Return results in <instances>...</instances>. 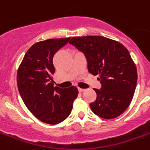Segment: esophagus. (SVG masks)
Here are the masks:
<instances>
[{
    "instance_id": "1",
    "label": "esophagus",
    "mask_w": 150,
    "mask_h": 150,
    "mask_svg": "<svg viewBox=\"0 0 150 150\" xmlns=\"http://www.w3.org/2000/svg\"><path fill=\"white\" fill-rule=\"evenodd\" d=\"M78 91H79L80 92H83V91H85V89H81V88H78Z\"/></svg>"
}]
</instances>
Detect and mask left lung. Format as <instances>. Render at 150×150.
I'll return each instance as SVG.
<instances>
[{"label": "left lung", "instance_id": "obj_1", "mask_svg": "<svg viewBox=\"0 0 150 150\" xmlns=\"http://www.w3.org/2000/svg\"><path fill=\"white\" fill-rule=\"evenodd\" d=\"M69 43L84 53L88 70L98 75L101 89H94L92 112L105 119L122 114L129 106L138 79L137 68L127 49L119 42L103 36L73 37Z\"/></svg>", "mask_w": 150, "mask_h": 150}]
</instances>
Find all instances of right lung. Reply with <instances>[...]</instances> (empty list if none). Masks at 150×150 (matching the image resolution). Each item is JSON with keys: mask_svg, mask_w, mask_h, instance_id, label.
Segmentation results:
<instances>
[{"mask_svg": "<svg viewBox=\"0 0 150 150\" xmlns=\"http://www.w3.org/2000/svg\"><path fill=\"white\" fill-rule=\"evenodd\" d=\"M70 40L52 38L33 44L25 54L17 73V84L28 110L40 121L58 124L67 118L78 95L77 87L53 86V57Z\"/></svg>", "mask_w": 150, "mask_h": 150, "instance_id": "add662e5", "label": "right lung"}]
</instances>
